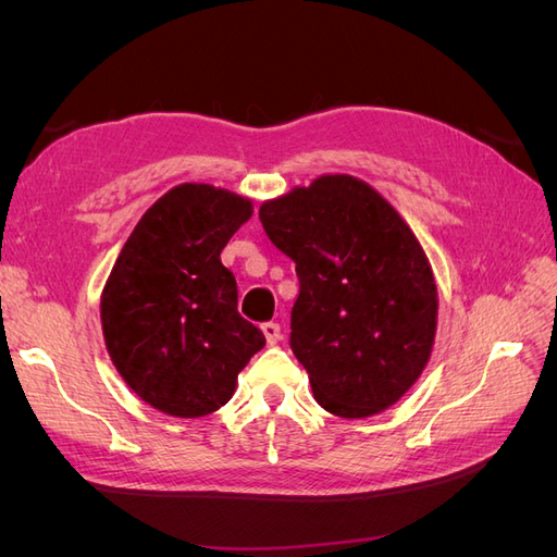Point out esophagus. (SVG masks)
Masks as SVG:
<instances>
[{
	"label": "esophagus",
	"instance_id": "34e87169",
	"mask_svg": "<svg viewBox=\"0 0 557 557\" xmlns=\"http://www.w3.org/2000/svg\"><path fill=\"white\" fill-rule=\"evenodd\" d=\"M262 334L269 346H274L281 339V327L278 323H262Z\"/></svg>",
	"mask_w": 557,
	"mask_h": 557
}]
</instances>
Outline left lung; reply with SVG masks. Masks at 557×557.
Here are the masks:
<instances>
[{
  "label": "left lung",
  "instance_id": "8db88e82",
  "mask_svg": "<svg viewBox=\"0 0 557 557\" xmlns=\"http://www.w3.org/2000/svg\"><path fill=\"white\" fill-rule=\"evenodd\" d=\"M260 221L295 262L290 348L315 401L342 418L393 407L423 374L440 309L411 227L372 185L348 174L264 201Z\"/></svg>",
  "mask_w": 557,
  "mask_h": 557
}]
</instances>
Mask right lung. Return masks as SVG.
Returning a JSON list of instances; mask_svg holds the SVG:
<instances>
[{"label":"right lung","mask_w":557,"mask_h":557,"mask_svg":"<svg viewBox=\"0 0 557 557\" xmlns=\"http://www.w3.org/2000/svg\"><path fill=\"white\" fill-rule=\"evenodd\" d=\"M250 199L207 183L162 195L129 234L102 293V330L117 374L150 407L199 418L230 401L264 334L237 311L221 250Z\"/></svg>","instance_id":"1"}]
</instances>
